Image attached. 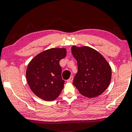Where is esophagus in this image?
I'll return each mask as SVG.
<instances>
[{
	"label": "esophagus",
	"mask_w": 132,
	"mask_h": 132,
	"mask_svg": "<svg viewBox=\"0 0 132 132\" xmlns=\"http://www.w3.org/2000/svg\"><path fill=\"white\" fill-rule=\"evenodd\" d=\"M73 80V77L71 76L70 77V79H68V80H67V82H72Z\"/></svg>",
	"instance_id": "1"
}]
</instances>
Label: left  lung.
<instances>
[{
    "mask_svg": "<svg viewBox=\"0 0 132 132\" xmlns=\"http://www.w3.org/2000/svg\"><path fill=\"white\" fill-rule=\"evenodd\" d=\"M71 52L77 62L78 71L73 80L81 94L94 98L103 93L111 80V67L101 54L88 46L71 47Z\"/></svg>",
    "mask_w": 132,
    "mask_h": 132,
    "instance_id": "8db88e82",
    "label": "left lung"
}]
</instances>
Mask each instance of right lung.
I'll return each instance as SVG.
<instances>
[{"label":"right lung","mask_w":132,"mask_h":132,"mask_svg":"<svg viewBox=\"0 0 132 132\" xmlns=\"http://www.w3.org/2000/svg\"><path fill=\"white\" fill-rule=\"evenodd\" d=\"M65 48H52L39 53L29 63L27 82L32 92L45 101L55 100L64 88L59 61L66 56Z\"/></svg>","instance_id":"add662e5"}]
</instances>
